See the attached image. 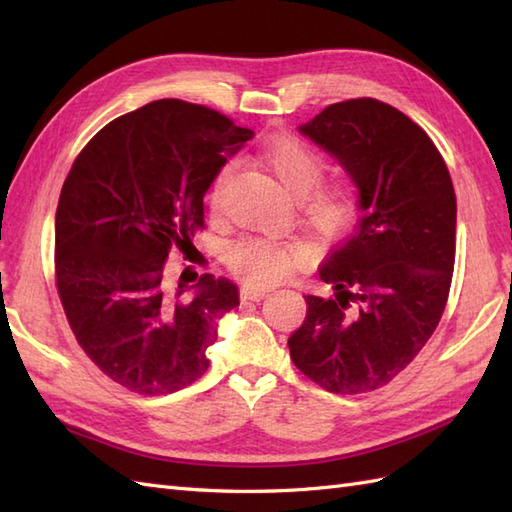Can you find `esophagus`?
<instances>
[{
	"label": "esophagus",
	"instance_id": "esophagus-1",
	"mask_svg": "<svg viewBox=\"0 0 512 512\" xmlns=\"http://www.w3.org/2000/svg\"><path fill=\"white\" fill-rule=\"evenodd\" d=\"M268 288H257V286H242L239 290V297L244 301H262L268 295Z\"/></svg>",
	"mask_w": 512,
	"mask_h": 512
}]
</instances>
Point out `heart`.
<instances>
[{"label":"heart","instance_id":"obj_1","mask_svg":"<svg viewBox=\"0 0 512 512\" xmlns=\"http://www.w3.org/2000/svg\"><path fill=\"white\" fill-rule=\"evenodd\" d=\"M262 160L273 173L279 187L292 200H297L299 211L314 233L323 239H336L347 233L356 220V195L347 184L319 182L325 173V158L317 147L295 136H279L264 147ZM231 165H224L211 184V204L222 200ZM310 248L299 239H248L228 250V266L242 275L248 284L268 286L286 279L299 266L306 264Z\"/></svg>","mask_w":512,"mask_h":512}]
</instances>
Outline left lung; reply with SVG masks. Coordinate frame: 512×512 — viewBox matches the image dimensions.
Instances as JSON below:
<instances>
[{"instance_id": "8db88e82", "label": "left lung", "mask_w": 512, "mask_h": 512, "mask_svg": "<svg viewBox=\"0 0 512 512\" xmlns=\"http://www.w3.org/2000/svg\"><path fill=\"white\" fill-rule=\"evenodd\" d=\"M356 187L354 233L323 259L330 299L308 295L290 358L332 394H365L398 376L447 306L455 191L431 138L376 99L325 107L299 127Z\"/></svg>"}]
</instances>
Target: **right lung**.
<instances>
[{
    "label": "right lung",
    "mask_w": 512,
    "mask_h": 512,
    "mask_svg": "<svg viewBox=\"0 0 512 512\" xmlns=\"http://www.w3.org/2000/svg\"><path fill=\"white\" fill-rule=\"evenodd\" d=\"M253 136L209 107L162 99L118 116L76 156L54 220L57 290L76 341L114 383L173 394L209 369L239 290L213 275L173 286L165 266L204 226L217 171Z\"/></svg>",
    "instance_id": "right-lung-1"
}]
</instances>
